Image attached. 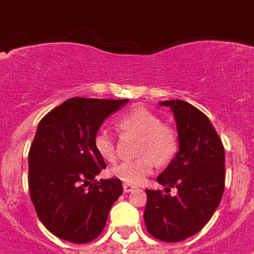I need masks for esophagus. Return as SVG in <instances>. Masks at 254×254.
Returning a JSON list of instances; mask_svg holds the SVG:
<instances>
[{"instance_id": "esophagus-1", "label": "esophagus", "mask_w": 254, "mask_h": 254, "mask_svg": "<svg viewBox=\"0 0 254 254\" xmlns=\"http://www.w3.org/2000/svg\"><path fill=\"white\" fill-rule=\"evenodd\" d=\"M123 187H124V191H125V192H131V191H133V190L137 189V187H135V186L129 185V183H124Z\"/></svg>"}]
</instances>
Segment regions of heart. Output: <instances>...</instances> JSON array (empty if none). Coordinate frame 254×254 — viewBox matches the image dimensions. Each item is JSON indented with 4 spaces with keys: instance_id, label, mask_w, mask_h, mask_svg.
I'll return each mask as SVG.
<instances>
[{
    "instance_id": "obj_1",
    "label": "heart",
    "mask_w": 254,
    "mask_h": 254,
    "mask_svg": "<svg viewBox=\"0 0 254 254\" xmlns=\"http://www.w3.org/2000/svg\"><path fill=\"white\" fill-rule=\"evenodd\" d=\"M117 127L124 131L138 134L135 153L137 158L124 161L109 170L112 177L129 185H139L154 170L155 165H167L179 151L177 131L167 124L161 123L158 116L146 108L137 107L124 113L117 120ZM93 146L105 161H115L117 157L116 143L107 129H99L93 137Z\"/></svg>"
}]
</instances>
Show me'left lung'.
I'll return each instance as SVG.
<instances>
[{
  "instance_id": "8db88e82",
  "label": "left lung",
  "mask_w": 254,
  "mask_h": 254,
  "mask_svg": "<svg viewBox=\"0 0 254 254\" xmlns=\"http://www.w3.org/2000/svg\"><path fill=\"white\" fill-rule=\"evenodd\" d=\"M170 107L177 123L179 151L157 178L165 191L146 190L143 220L147 232L165 243H179L197 233L219 207L225 182L224 146L208 117L182 100ZM171 188L178 192L170 195Z\"/></svg>"
}]
</instances>
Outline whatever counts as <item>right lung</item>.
<instances>
[{"mask_svg": "<svg viewBox=\"0 0 254 254\" xmlns=\"http://www.w3.org/2000/svg\"><path fill=\"white\" fill-rule=\"evenodd\" d=\"M127 101L72 97L38 125L29 151L30 197L39 220L62 240H95L123 193L117 178L95 181L107 165L93 146V137L104 120Z\"/></svg>", "mask_w": 254, "mask_h": 254, "instance_id": "add662e5", "label": "right lung"}]
</instances>
